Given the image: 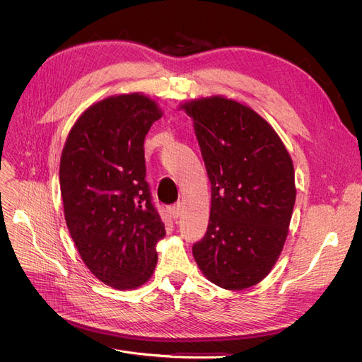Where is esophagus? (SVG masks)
I'll list each match as a JSON object with an SVG mask.
<instances>
[{"mask_svg": "<svg viewBox=\"0 0 362 362\" xmlns=\"http://www.w3.org/2000/svg\"><path fill=\"white\" fill-rule=\"evenodd\" d=\"M170 213H171V216H173V218H179L182 216V213H183V204L182 202L175 204L173 206L170 208Z\"/></svg>", "mask_w": 362, "mask_h": 362, "instance_id": "1", "label": "esophagus"}]
</instances>
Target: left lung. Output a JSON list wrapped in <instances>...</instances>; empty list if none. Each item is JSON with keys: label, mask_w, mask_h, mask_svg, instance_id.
<instances>
[{"label": "left lung", "mask_w": 362, "mask_h": 362, "mask_svg": "<svg viewBox=\"0 0 362 362\" xmlns=\"http://www.w3.org/2000/svg\"><path fill=\"white\" fill-rule=\"evenodd\" d=\"M179 110L194 120L211 183L210 223L194 258L223 289L255 286L288 238L296 198L292 158L272 124L243 103L214 95Z\"/></svg>", "instance_id": "left-lung-1"}]
</instances>
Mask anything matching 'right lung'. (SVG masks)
<instances>
[{"mask_svg":"<svg viewBox=\"0 0 362 362\" xmlns=\"http://www.w3.org/2000/svg\"><path fill=\"white\" fill-rule=\"evenodd\" d=\"M163 116L142 92L111 95L71 126L60 158V189L70 236L89 272L129 291L157 265L164 223L145 180L144 141Z\"/></svg>","mask_w":362,"mask_h":362,"instance_id":"add662e5","label":"right lung"}]
</instances>
